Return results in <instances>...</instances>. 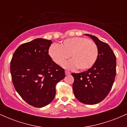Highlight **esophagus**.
<instances>
[{
  "instance_id": "34e87169",
  "label": "esophagus",
  "mask_w": 127,
  "mask_h": 127,
  "mask_svg": "<svg viewBox=\"0 0 127 127\" xmlns=\"http://www.w3.org/2000/svg\"><path fill=\"white\" fill-rule=\"evenodd\" d=\"M65 75H70V72H68V71H67V70H65Z\"/></svg>"
}]
</instances>
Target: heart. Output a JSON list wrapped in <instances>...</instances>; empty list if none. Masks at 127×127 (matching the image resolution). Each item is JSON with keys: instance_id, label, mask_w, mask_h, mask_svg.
<instances>
[{"instance_id": "obj_1", "label": "heart", "mask_w": 127, "mask_h": 127, "mask_svg": "<svg viewBox=\"0 0 127 127\" xmlns=\"http://www.w3.org/2000/svg\"><path fill=\"white\" fill-rule=\"evenodd\" d=\"M98 48L94 42L85 37H75L64 40L60 46L52 45L49 49V55L57 64L61 65L69 57L72 60L63 64L65 68L81 71L90 69L98 58Z\"/></svg>"}]
</instances>
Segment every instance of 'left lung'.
Segmentation results:
<instances>
[{"mask_svg": "<svg viewBox=\"0 0 127 127\" xmlns=\"http://www.w3.org/2000/svg\"><path fill=\"white\" fill-rule=\"evenodd\" d=\"M97 46L98 58L88 70L72 73L75 96L86 104H95L104 100L111 90L116 76V57L108 44L95 36L85 34Z\"/></svg>", "mask_w": 127, "mask_h": 127, "instance_id": "1", "label": "left lung"}]
</instances>
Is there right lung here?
<instances>
[{
    "label": "right lung",
    "mask_w": 127,
    "mask_h": 127,
    "mask_svg": "<svg viewBox=\"0 0 127 127\" xmlns=\"http://www.w3.org/2000/svg\"><path fill=\"white\" fill-rule=\"evenodd\" d=\"M52 42L37 38L18 46L11 62L13 84L30 105L42 107L55 96V85L65 77L64 70L48 54Z\"/></svg>",
    "instance_id": "add662e5"
}]
</instances>
